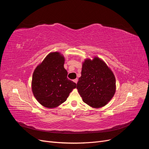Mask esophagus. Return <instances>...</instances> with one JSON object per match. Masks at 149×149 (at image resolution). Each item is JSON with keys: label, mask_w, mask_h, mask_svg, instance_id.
Instances as JSON below:
<instances>
[{"label": "esophagus", "mask_w": 149, "mask_h": 149, "mask_svg": "<svg viewBox=\"0 0 149 149\" xmlns=\"http://www.w3.org/2000/svg\"><path fill=\"white\" fill-rule=\"evenodd\" d=\"M78 79L76 78V79H74V80H73V81L76 83V84H77V83H78Z\"/></svg>", "instance_id": "1"}]
</instances>
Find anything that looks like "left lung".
<instances>
[{
    "label": "left lung",
    "instance_id": "left-lung-1",
    "mask_svg": "<svg viewBox=\"0 0 149 149\" xmlns=\"http://www.w3.org/2000/svg\"><path fill=\"white\" fill-rule=\"evenodd\" d=\"M77 89L86 104L94 108H100L106 105L114 95L115 76L100 58L86 59L83 63Z\"/></svg>",
    "mask_w": 149,
    "mask_h": 149
}]
</instances>
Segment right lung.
<instances>
[{
    "label": "right lung",
    "instance_id": "obj_1",
    "mask_svg": "<svg viewBox=\"0 0 149 149\" xmlns=\"http://www.w3.org/2000/svg\"><path fill=\"white\" fill-rule=\"evenodd\" d=\"M64 63L65 58L61 53L52 52L33 72L31 89L36 100L44 107L60 106L76 88V84L67 78Z\"/></svg>",
    "mask_w": 149,
    "mask_h": 149
}]
</instances>
